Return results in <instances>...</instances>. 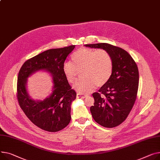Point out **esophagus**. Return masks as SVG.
I'll use <instances>...</instances> for the list:
<instances>
[{
	"label": "esophagus",
	"instance_id": "obj_1",
	"mask_svg": "<svg viewBox=\"0 0 160 160\" xmlns=\"http://www.w3.org/2000/svg\"><path fill=\"white\" fill-rule=\"evenodd\" d=\"M77 98H86L87 97V95L86 94H82V93H77Z\"/></svg>",
	"mask_w": 160,
	"mask_h": 160
}]
</instances>
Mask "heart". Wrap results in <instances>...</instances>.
<instances>
[{"mask_svg":"<svg viewBox=\"0 0 160 160\" xmlns=\"http://www.w3.org/2000/svg\"><path fill=\"white\" fill-rule=\"evenodd\" d=\"M71 60L72 62L66 61L63 63L62 71L70 83L75 82L78 71H82L83 78L74 86V89L80 93L88 94L97 86H103L112 75V57L105 49L81 48L73 52Z\"/></svg>","mask_w":160,"mask_h":160,"instance_id":"heart-1","label":"heart"}]
</instances>
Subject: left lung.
I'll return each instance as SVG.
<instances>
[{"label": "left lung", "instance_id": "left-lung-1", "mask_svg": "<svg viewBox=\"0 0 160 160\" xmlns=\"http://www.w3.org/2000/svg\"><path fill=\"white\" fill-rule=\"evenodd\" d=\"M110 52L113 71L109 80L92 94L94 105L90 111L100 125L112 128L123 123L130 113L137 97L139 72L132 57L125 50L108 43L86 44Z\"/></svg>", "mask_w": 160, "mask_h": 160}]
</instances>
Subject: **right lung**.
I'll use <instances>...</instances> for the list:
<instances>
[{"label": "right lung", "mask_w": 160, "mask_h": 160, "mask_svg": "<svg viewBox=\"0 0 160 160\" xmlns=\"http://www.w3.org/2000/svg\"><path fill=\"white\" fill-rule=\"evenodd\" d=\"M74 48L72 45L45 51L26 60L18 72L17 97L20 107L29 120L42 130L57 132L71 121V105L77 93L63 74L62 66ZM40 70L52 74L54 85L49 98L36 101L28 96L26 83L31 74Z\"/></svg>", "instance_id": "1"}]
</instances>
